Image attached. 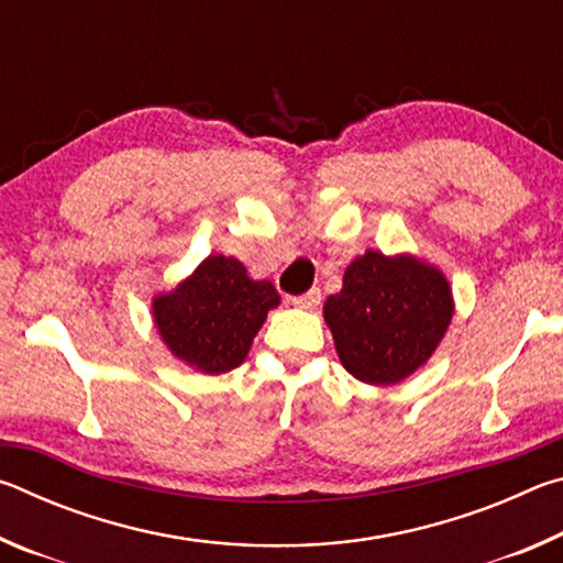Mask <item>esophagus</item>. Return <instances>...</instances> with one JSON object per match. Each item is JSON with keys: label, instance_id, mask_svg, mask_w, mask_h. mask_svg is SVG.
<instances>
[{"label": "esophagus", "instance_id": "1", "mask_svg": "<svg viewBox=\"0 0 563 563\" xmlns=\"http://www.w3.org/2000/svg\"><path fill=\"white\" fill-rule=\"evenodd\" d=\"M292 305H295V308H300V310H318V305H320V290L312 288V290H308V292L298 295V298H292Z\"/></svg>", "mask_w": 563, "mask_h": 563}]
</instances>
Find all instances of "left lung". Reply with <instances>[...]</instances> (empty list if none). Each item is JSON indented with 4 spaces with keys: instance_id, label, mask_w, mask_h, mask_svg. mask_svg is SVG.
Returning <instances> with one entry per match:
<instances>
[{
    "instance_id": "1",
    "label": "left lung",
    "mask_w": 563,
    "mask_h": 563,
    "mask_svg": "<svg viewBox=\"0 0 563 563\" xmlns=\"http://www.w3.org/2000/svg\"><path fill=\"white\" fill-rule=\"evenodd\" d=\"M454 295L437 265L412 253L365 251L322 308L347 373L367 385H397L440 347Z\"/></svg>"
}]
</instances>
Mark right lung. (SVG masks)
I'll return each instance as SVG.
<instances>
[{"instance_id": "1", "label": "right lung", "mask_w": 563, "mask_h": 563, "mask_svg": "<svg viewBox=\"0 0 563 563\" xmlns=\"http://www.w3.org/2000/svg\"><path fill=\"white\" fill-rule=\"evenodd\" d=\"M278 305L271 280H253L241 261L213 253L174 290L158 292L151 312L170 355L196 373L223 375L243 365Z\"/></svg>"}]
</instances>
